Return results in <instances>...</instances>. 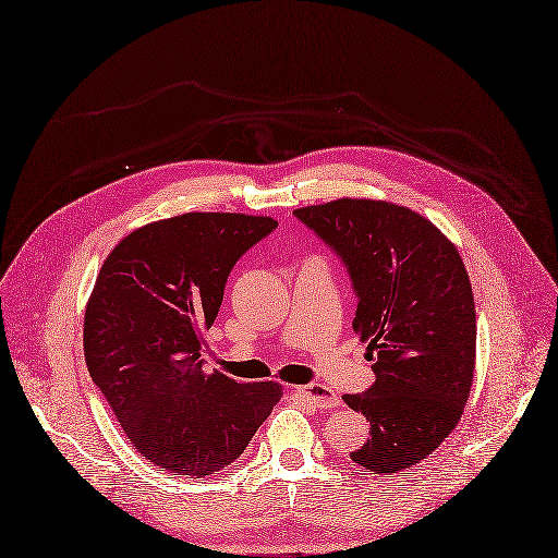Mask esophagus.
<instances>
[{"mask_svg":"<svg viewBox=\"0 0 558 558\" xmlns=\"http://www.w3.org/2000/svg\"><path fill=\"white\" fill-rule=\"evenodd\" d=\"M295 392H298V397H300L302 402H308L315 409H336L340 404L338 397L331 390H327L325 386H320V384L300 386Z\"/></svg>","mask_w":558,"mask_h":558,"instance_id":"esophagus-1","label":"esophagus"}]
</instances>
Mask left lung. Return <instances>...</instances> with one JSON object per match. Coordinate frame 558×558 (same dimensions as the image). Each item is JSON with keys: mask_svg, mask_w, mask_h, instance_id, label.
Listing matches in <instances>:
<instances>
[{"mask_svg": "<svg viewBox=\"0 0 558 558\" xmlns=\"http://www.w3.org/2000/svg\"><path fill=\"white\" fill-rule=\"evenodd\" d=\"M295 218L348 268L352 327L375 361V384L342 397L369 422L350 457L369 474L411 468L452 434L470 395L476 315L465 265L429 220L390 202L344 197Z\"/></svg>", "mask_w": 558, "mask_h": 558, "instance_id": "obj_1", "label": "left lung"}]
</instances>
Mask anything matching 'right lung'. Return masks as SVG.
<instances>
[{"mask_svg": "<svg viewBox=\"0 0 558 558\" xmlns=\"http://www.w3.org/2000/svg\"><path fill=\"white\" fill-rule=\"evenodd\" d=\"M275 229L272 218L185 214L129 233L104 260L86 306V365L149 463L214 474L279 402V384L208 375L202 359L235 260Z\"/></svg>", "mask_w": 558, "mask_h": 558, "instance_id": "1", "label": "right lung"}]
</instances>
